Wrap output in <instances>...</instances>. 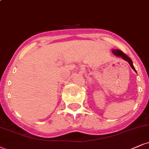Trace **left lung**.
<instances>
[{"instance_id": "obj_1", "label": "left lung", "mask_w": 149, "mask_h": 149, "mask_svg": "<svg viewBox=\"0 0 149 149\" xmlns=\"http://www.w3.org/2000/svg\"><path fill=\"white\" fill-rule=\"evenodd\" d=\"M113 54H115V55H116V56H120V57H122L123 59L126 61H128V63L130 64V65L131 66L132 68H133L134 70L136 72V70H135V68H134V66H133V61H132V60L131 59V58L128 57L127 55H126V54H124V53L123 52H122V51H121V50H119V49H113Z\"/></svg>"}]
</instances>
